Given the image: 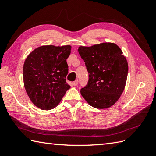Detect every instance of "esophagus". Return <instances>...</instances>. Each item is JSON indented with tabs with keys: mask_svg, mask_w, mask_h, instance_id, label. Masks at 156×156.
I'll return each instance as SVG.
<instances>
[{
	"mask_svg": "<svg viewBox=\"0 0 156 156\" xmlns=\"http://www.w3.org/2000/svg\"><path fill=\"white\" fill-rule=\"evenodd\" d=\"M78 80H75L74 82H73L72 84L74 86V87H76V86H78Z\"/></svg>",
	"mask_w": 156,
	"mask_h": 156,
	"instance_id": "esophagus-1",
	"label": "esophagus"
}]
</instances>
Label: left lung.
<instances>
[{"mask_svg": "<svg viewBox=\"0 0 156 156\" xmlns=\"http://www.w3.org/2000/svg\"><path fill=\"white\" fill-rule=\"evenodd\" d=\"M78 51L89 73L88 84L81 89V95L94 108L112 107L124 90L128 74V63L121 48L108 42L80 46Z\"/></svg>", "mask_w": 156, "mask_h": 156, "instance_id": "obj_1", "label": "left lung"}]
</instances>
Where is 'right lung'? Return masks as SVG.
Listing matches in <instances>:
<instances>
[{
    "label": "right lung",
    "instance_id": "obj_1",
    "mask_svg": "<svg viewBox=\"0 0 156 156\" xmlns=\"http://www.w3.org/2000/svg\"><path fill=\"white\" fill-rule=\"evenodd\" d=\"M70 45H42L29 54L23 65V82L31 101L41 110L59 105L70 87L66 83V59Z\"/></svg>",
    "mask_w": 156,
    "mask_h": 156
}]
</instances>
